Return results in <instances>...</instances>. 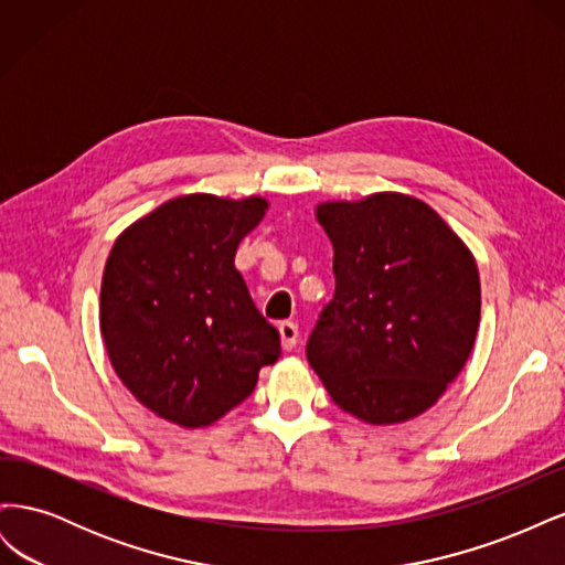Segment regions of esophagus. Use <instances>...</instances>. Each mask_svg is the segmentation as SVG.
I'll return each instance as SVG.
<instances>
[{
  "instance_id": "1",
  "label": "esophagus",
  "mask_w": 565,
  "mask_h": 565,
  "mask_svg": "<svg viewBox=\"0 0 565 565\" xmlns=\"http://www.w3.org/2000/svg\"><path fill=\"white\" fill-rule=\"evenodd\" d=\"M278 332H280V339H282V349L285 351H292L297 347V339H299V328L295 322H280L278 324Z\"/></svg>"
}]
</instances>
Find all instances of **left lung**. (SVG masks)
Here are the masks:
<instances>
[{"instance_id": "left-lung-1", "label": "left lung", "mask_w": 565, "mask_h": 565, "mask_svg": "<svg viewBox=\"0 0 565 565\" xmlns=\"http://www.w3.org/2000/svg\"><path fill=\"white\" fill-rule=\"evenodd\" d=\"M334 297L306 344L332 401L367 424L429 409L465 367L481 320L469 247L429 204L403 193L322 202Z\"/></svg>"}]
</instances>
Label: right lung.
<instances>
[{
  "label": "right lung",
  "mask_w": 565,
  "mask_h": 565,
  "mask_svg": "<svg viewBox=\"0 0 565 565\" xmlns=\"http://www.w3.org/2000/svg\"><path fill=\"white\" fill-rule=\"evenodd\" d=\"M264 198L193 193L169 200L117 237L100 282V334L136 401L185 429L241 405L280 334L235 268Z\"/></svg>",
  "instance_id": "right-lung-1"
}]
</instances>
